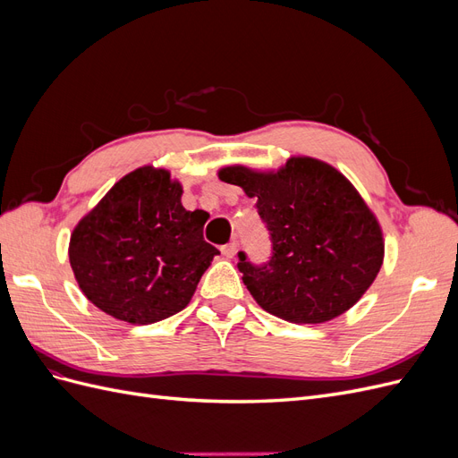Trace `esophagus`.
<instances>
[{
  "label": "esophagus",
  "mask_w": 458,
  "mask_h": 458,
  "mask_svg": "<svg viewBox=\"0 0 458 458\" xmlns=\"http://www.w3.org/2000/svg\"><path fill=\"white\" fill-rule=\"evenodd\" d=\"M221 254L225 258H234V254H237V242H229L225 246H221Z\"/></svg>",
  "instance_id": "obj_1"
}]
</instances>
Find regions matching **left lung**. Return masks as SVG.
<instances>
[{"mask_svg": "<svg viewBox=\"0 0 458 458\" xmlns=\"http://www.w3.org/2000/svg\"><path fill=\"white\" fill-rule=\"evenodd\" d=\"M221 182L256 199L273 241L261 267L239 252V271L261 310L290 323L318 325L361 300L384 261L377 216L335 165L290 157L276 170L233 164Z\"/></svg>", "mask_w": 458, "mask_h": 458, "instance_id": "1", "label": "left lung"}]
</instances>
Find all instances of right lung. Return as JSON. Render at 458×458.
Instances as JSON below:
<instances>
[{
	"instance_id": "right-lung-1",
	"label": "right lung",
	"mask_w": 458,
	"mask_h": 458,
	"mask_svg": "<svg viewBox=\"0 0 458 458\" xmlns=\"http://www.w3.org/2000/svg\"><path fill=\"white\" fill-rule=\"evenodd\" d=\"M172 174L141 165L116 182L78 221L68 259L93 306L131 325L187 308L216 246L204 241L206 212H189Z\"/></svg>"
}]
</instances>
